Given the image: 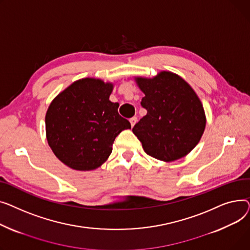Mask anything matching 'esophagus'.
Listing matches in <instances>:
<instances>
[{"instance_id":"34e87169","label":"esophagus","mask_w":250,"mask_h":250,"mask_svg":"<svg viewBox=\"0 0 250 250\" xmlns=\"http://www.w3.org/2000/svg\"><path fill=\"white\" fill-rule=\"evenodd\" d=\"M137 122V117H132V118L130 119V123H131V126L133 127L135 125V123Z\"/></svg>"}]
</instances>
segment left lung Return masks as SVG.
<instances>
[{"label":"left lung","instance_id":"obj_1","mask_svg":"<svg viewBox=\"0 0 250 250\" xmlns=\"http://www.w3.org/2000/svg\"><path fill=\"white\" fill-rule=\"evenodd\" d=\"M147 110L132 129L148 155L164 161L186 156L199 143L206 126L200 99L175 73L161 71L152 79L136 78Z\"/></svg>","mask_w":250,"mask_h":250}]
</instances>
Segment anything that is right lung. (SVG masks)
<instances>
[{
    "mask_svg": "<svg viewBox=\"0 0 250 250\" xmlns=\"http://www.w3.org/2000/svg\"><path fill=\"white\" fill-rule=\"evenodd\" d=\"M111 83L82 79L58 94L45 116L46 137L62 163L77 170L101 167L112 152L115 138L130 122L118 113L109 97Z\"/></svg>",
    "mask_w": 250,
    "mask_h": 250,
    "instance_id": "add662e5",
    "label": "right lung"
}]
</instances>
